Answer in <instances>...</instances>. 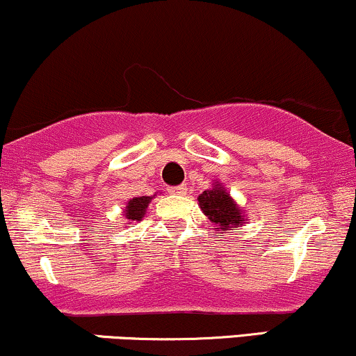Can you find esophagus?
<instances>
[{
  "label": "esophagus",
  "instance_id": "34e87169",
  "mask_svg": "<svg viewBox=\"0 0 356 356\" xmlns=\"http://www.w3.org/2000/svg\"><path fill=\"white\" fill-rule=\"evenodd\" d=\"M171 195H178V196H185L188 193V186L186 185H178V186H171L170 188Z\"/></svg>",
  "mask_w": 356,
  "mask_h": 356
}]
</instances>
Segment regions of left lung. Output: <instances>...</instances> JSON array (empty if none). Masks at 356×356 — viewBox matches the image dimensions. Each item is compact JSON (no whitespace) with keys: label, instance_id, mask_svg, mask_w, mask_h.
<instances>
[{"label":"left lung","instance_id":"8db88e82","mask_svg":"<svg viewBox=\"0 0 356 356\" xmlns=\"http://www.w3.org/2000/svg\"><path fill=\"white\" fill-rule=\"evenodd\" d=\"M198 204L208 220L215 225V232L223 236L228 229H235L245 223V216L235 200L227 193L220 181L198 196Z\"/></svg>","mask_w":356,"mask_h":356}]
</instances>
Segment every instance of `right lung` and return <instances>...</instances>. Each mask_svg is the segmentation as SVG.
Returning <instances> with one entry per match:
<instances>
[{"instance_id": "add662e5", "label": "right lung", "mask_w": 356, "mask_h": 356, "mask_svg": "<svg viewBox=\"0 0 356 356\" xmlns=\"http://www.w3.org/2000/svg\"><path fill=\"white\" fill-rule=\"evenodd\" d=\"M152 200L153 196H138V198L129 200L127 208H124V216H127L128 223H131V221H140L143 218L146 208H148Z\"/></svg>"}]
</instances>
